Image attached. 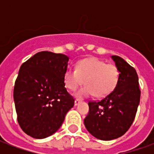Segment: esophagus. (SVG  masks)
Segmentation results:
<instances>
[{
	"label": "esophagus",
	"mask_w": 154,
	"mask_h": 154,
	"mask_svg": "<svg viewBox=\"0 0 154 154\" xmlns=\"http://www.w3.org/2000/svg\"><path fill=\"white\" fill-rule=\"evenodd\" d=\"M81 102H82V100H79V99H76L75 101H74V105H75V106H77V105H79Z\"/></svg>",
	"instance_id": "1"
}]
</instances>
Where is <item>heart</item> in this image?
Here are the masks:
<instances>
[{"mask_svg":"<svg viewBox=\"0 0 154 154\" xmlns=\"http://www.w3.org/2000/svg\"><path fill=\"white\" fill-rule=\"evenodd\" d=\"M119 71L114 64L106 63L97 57H87L78 61L76 70L68 69L63 75L64 84L70 91L77 90L85 80L87 84L76 93V97H106L118 84Z\"/></svg>","mask_w":154,"mask_h":154,"instance_id":"b5f03b06","label":"heart"}]
</instances>
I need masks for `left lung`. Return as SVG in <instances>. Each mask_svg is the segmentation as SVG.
<instances>
[{
	"label": "left lung",
	"instance_id": "obj_1",
	"mask_svg": "<svg viewBox=\"0 0 154 154\" xmlns=\"http://www.w3.org/2000/svg\"><path fill=\"white\" fill-rule=\"evenodd\" d=\"M119 71L115 90L99 101H89L84 125L91 135L112 140L125 134L134 122L140 100L139 77L135 69L119 56H111Z\"/></svg>",
	"mask_w": 154,
	"mask_h": 154
}]
</instances>
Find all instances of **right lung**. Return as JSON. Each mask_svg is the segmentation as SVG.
Returning a JSON list of instances; mask_svg holds the SVG:
<instances>
[{"instance_id": "add662e5", "label": "right lung", "mask_w": 154, "mask_h": 154, "mask_svg": "<svg viewBox=\"0 0 154 154\" xmlns=\"http://www.w3.org/2000/svg\"><path fill=\"white\" fill-rule=\"evenodd\" d=\"M68 60L65 54L43 51L20 68L14 87L15 110L20 128L32 138L52 135L73 107L63 81Z\"/></svg>"}]
</instances>
